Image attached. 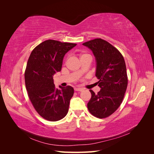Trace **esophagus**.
<instances>
[{"instance_id":"esophagus-1","label":"esophagus","mask_w":154,"mask_h":154,"mask_svg":"<svg viewBox=\"0 0 154 154\" xmlns=\"http://www.w3.org/2000/svg\"><path fill=\"white\" fill-rule=\"evenodd\" d=\"M74 91H78V92H81L83 91V88H74Z\"/></svg>"}]
</instances>
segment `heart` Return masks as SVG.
<instances>
[{
  "label": "heart",
  "mask_w": 154,
  "mask_h": 154,
  "mask_svg": "<svg viewBox=\"0 0 154 154\" xmlns=\"http://www.w3.org/2000/svg\"><path fill=\"white\" fill-rule=\"evenodd\" d=\"M85 55H87V54H82V55H81V57H82L83 56H85Z\"/></svg>",
  "instance_id": "obj_1"
}]
</instances>
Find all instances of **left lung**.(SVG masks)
Wrapping results in <instances>:
<instances>
[{
	"label": "left lung",
	"instance_id": "8db88e82",
	"mask_svg": "<svg viewBox=\"0 0 154 154\" xmlns=\"http://www.w3.org/2000/svg\"><path fill=\"white\" fill-rule=\"evenodd\" d=\"M92 51L96 60V76L101 90L95 94L90 90L91 98L87 103L90 113L97 118L109 117L122 104L128 85L124 58L108 42L96 38L83 44Z\"/></svg>",
	"mask_w": 154,
	"mask_h": 154
}]
</instances>
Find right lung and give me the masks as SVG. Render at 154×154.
Listing matches in <instances>:
<instances>
[{
    "instance_id": "1",
    "label": "right lung",
    "mask_w": 154,
    "mask_h": 154,
    "mask_svg": "<svg viewBox=\"0 0 154 154\" xmlns=\"http://www.w3.org/2000/svg\"><path fill=\"white\" fill-rule=\"evenodd\" d=\"M76 45L45 40L32 51L27 61L24 73L27 94L38 114L50 122L62 119L68 112L74 88L69 85L57 88L53 76L61 71L64 55Z\"/></svg>"
}]
</instances>
